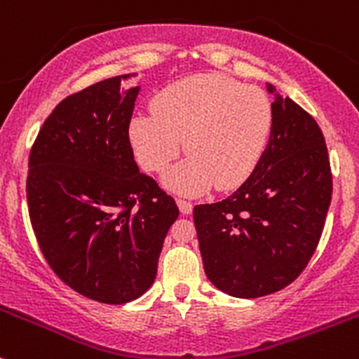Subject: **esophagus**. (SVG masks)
Here are the masks:
<instances>
[{
    "instance_id": "1",
    "label": "esophagus",
    "mask_w": 359,
    "mask_h": 359,
    "mask_svg": "<svg viewBox=\"0 0 359 359\" xmlns=\"http://www.w3.org/2000/svg\"><path fill=\"white\" fill-rule=\"evenodd\" d=\"M177 205H179V210H180V214H184V215H189L191 212H193V203H191V201H187V200H177Z\"/></svg>"
}]
</instances>
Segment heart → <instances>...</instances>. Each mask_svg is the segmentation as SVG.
<instances>
[{"mask_svg":"<svg viewBox=\"0 0 359 359\" xmlns=\"http://www.w3.org/2000/svg\"><path fill=\"white\" fill-rule=\"evenodd\" d=\"M272 131V105L259 87L221 73H198L165 87L152 114L130 124L138 165L152 173L175 161L186 145L189 158L165 175L175 193L200 194L242 186L256 170Z\"/></svg>","mask_w":359,"mask_h":359,"instance_id":"heart-1","label":"heart"}]
</instances>
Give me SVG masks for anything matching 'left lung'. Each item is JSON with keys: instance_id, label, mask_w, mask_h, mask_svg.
Listing matches in <instances>:
<instances>
[{"instance_id": "1", "label": "left lung", "mask_w": 359, "mask_h": 359, "mask_svg": "<svg viewBox=\"0 0 359 359\" xmlns=\"http://www.w3.org/2000/svg\"><path fill=\"white\" fill-rule=\"evenodd\" d=\"M272 131L252 175L226 200L193 210L208 280L236 298L290 286L321 238L332 170L321 128L272 83Z\"/></svg>"}]
</instances>
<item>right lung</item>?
Returning <instances> with one entry per match:
<instances>
[{"label":"right lung","mask_w":359,"mask_h":359,"mask_svg":"<svg viewBox=\"0 0 359 359\" xmlns=\"http://www.w3.org/2000/svg\"><path fill=\"white\" fill-rule=\"evenodd\" d=\"M119 75L62 100L29 154L27 207L45 259L73 291L123 305L154 284L175 200L140 173L130 123L140 87Z\"/></svg>","instance_id":"add662e5"}]
</instances>
